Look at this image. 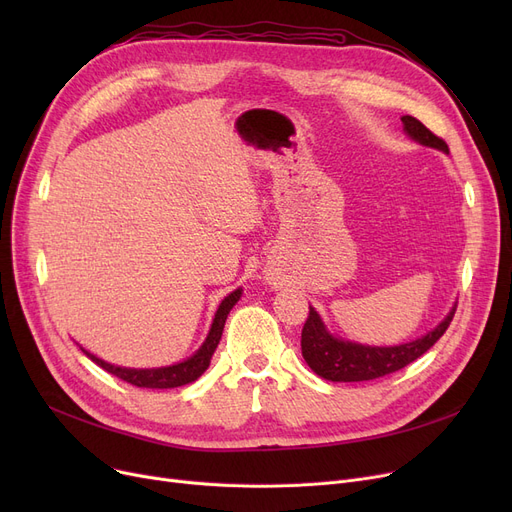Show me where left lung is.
<instances>
[{
	"label": "left lung",
	"mask_w": 512,
	"mask_h": 512,
	"mask_svg": "<svg viewBox=\"0 0 512 512\" xmlns=\"http://www.w3.org/2000/svg\"><path fill=\"white\" fill-rule=\"evenodd\" d=\"M402 124H405V130L411 139L448 153L446 141L440 139L425 124H421L417 118L402 116ZM454 311L456 305L436 330L425 334L419 340L400 346H363L330 336L324 324H321L319 315L309 307V315L301 334V351L307 365L317 375H321V378L330 382H367L384 378V375L407 367L423 353H427L448 330Z\"/></svg>",
	"instance_id": "obj_1"
}]
</instances>
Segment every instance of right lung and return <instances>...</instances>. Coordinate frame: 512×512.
I'll use <instances>...</instances> for the list:
<instances>
[{"mask_svg": "<svg viewBox=\"0 0 512 512\" xmlns=\"http://www.w3.org/2000/svg\"><path fill=\"white\" fill-rule=\"evenodd\" d=\"M238 299H240V288L230 292L228 297L222 301L218 313H215V319H213V324H211L209 336H207V340L203 342V346L199 348V351L191 359H186V361H182L178 365L159 367V369H126V367H116V365L105 363V361L97 359L95 355H91L87 351H83V353L89 359H93L99 367H103L107 373L116 375V378H120L122 382L132 384V386L164 390V388H178V386H184V384H191L209 367L211 357L215 353V348H218V344H220V338H222V332H224V324H226V317H228L230 309L234 307V303Z\"/></svg>", "mask_w": 512, "mask_h": 512, "instance_id": "1", "label": "right lung"}]
</instances>
